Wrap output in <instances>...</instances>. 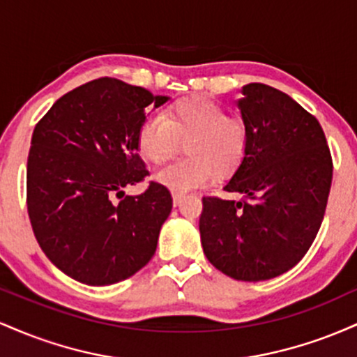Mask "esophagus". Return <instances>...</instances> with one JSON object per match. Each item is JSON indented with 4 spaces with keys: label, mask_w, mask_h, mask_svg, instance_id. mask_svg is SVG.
<instances>
[{
    "label": "esophagus",
    "mask_w": 357,
    "mask_h": 357,
    "mask_svg": "<svg viewBox=\"0 0 357 357\" xmlns=\"http://www.w3.org/2000/svg\"><path fill=\"white\" fill-rule=\"evenodd\" d=\"M183 202V192H173V203L174 206H178Z\"/></svg>",
    "instance_id": "obj_1"
}]
</instances>
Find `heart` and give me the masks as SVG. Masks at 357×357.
<instances>
[{"label":"heart","mask_w":357,"mask_h":357,"mask_svg":"<svg viewBox=\"0 0 357 357\" xmlns=\"http://www.w3.org/2000/svg\"><path fill=\"white\" fill-rule=\"evenodd\" d=\"M247 119L228 114L218 100L184 97L174 100L165 116L147 117L137 129L139 154L153 165L169 161L188 141L190 158L176 161L155 174L158 183L176 192L204 186L218 174L231 173L243 159L248 146Z\"/></svg>","instance_id":"1"}]
</instances>
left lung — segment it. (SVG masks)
<instances>
[{
	"label": "left lung",
	"instance_id": "1",
	"mask_svg": "<svg viewBox=\"0 0 357 357\" xmlns=\"http://www.w3.org/2000/svg\"><path fill=\"white\" fill-rule=\"evenodd\" d=\"M238 102L250 137L223 188L240 199L203 196V252L213 267L243 282L278 277L309 252L326 213L333 155L319 121L292 97L248 84Z\"/></svg>",
	"mask_w": 357,
	"mask_h": 357
}]
</instances>
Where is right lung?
I'll use <instances>...</instances> for the list:
<instances>
[{"instance_id":"obj_1","label":"right lung","mask_w":357,"mask_h":357,"mask_svg":"<svg viewBox=\"0 0 357 357\" xmlns=\"http://www.w3.org/2000/svg\"><path fill=\"white\" fill-rule=\"evenodd\" d=\"M167 97L102 77L60 97L35 126L26 165V208L45 255L87 285L126 280L151 260L173 208L165 184L124 188L149 171L137 129ZM114 197H121L116 204Z\"/></svg>"}]
</instances>
